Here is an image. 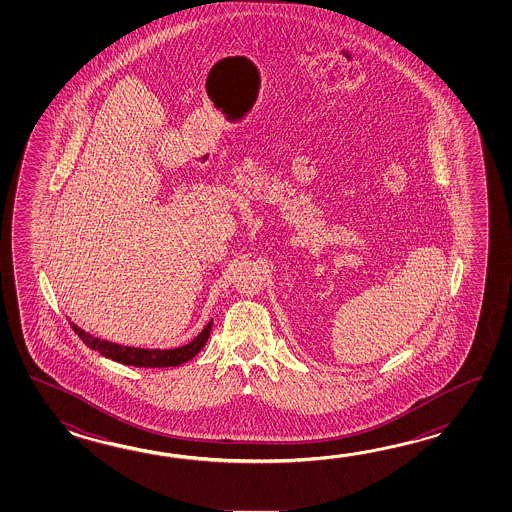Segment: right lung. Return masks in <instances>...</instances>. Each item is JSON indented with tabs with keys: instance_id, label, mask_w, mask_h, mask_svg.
<instances>
[{
	"instance_id": "right-lung-1",
	"label": "right lung",
	"mask_w": 512,
	"mask_h": 512,
	"mask_svg": "<svg viewBox=\"0 0 512 512\" xmlns=\"http://www.w3.org/2000/svg\"><path fill=\"white\" fill-rule=\"evenodd\" d=\"M71 327L75 329L78 337L84 340L87 348L95 349L100 355H104L106 359L115 360L126 366H135V368H170V366H181L183 362L194 359L197 353L207 344L210 331H212V320L208 322L205 329L197 335L192 342H188L186 346L174 349H146L131 348V346H120L115 342L108 340H100L86 333L84 329H80L77 324L71 322Z\"/></svg>"
}]
</instances>
